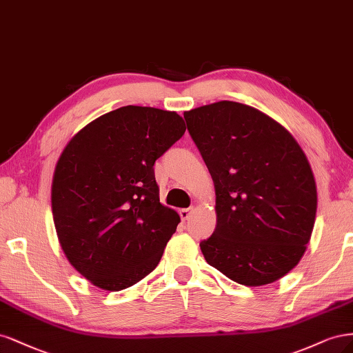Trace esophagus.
Returning a JSON list of instances; mask_svg holds the SVG:
<instances>
[{
    "mask_svg": "<svg viewBox=\"0 0 353 353\" xmlns=\"http://www.w3.org/2000/svg\"><path fill=\"white\" fill-rule=\"evenodd\" d=\"M193 212V208H183V210H180V217H181V220H188L189 217H190V214Z\"/></svg>",
    "mask_w": 353,
    "mask_h": 353,
    "instance_id": "1",
    "label": "esophagus"
}]
</instances>
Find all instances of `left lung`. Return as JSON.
I'll return each mask as SVG.
<instances>
[{"label":"left lung","mask_w":353,"mask_h":353,"mask_svg":"<svg viewBox=\"0 0 353 353\" xmlns=\"http://www.w3.org/2000/svg\"><path fill=\"white\" fill-rule=\"evenodd\" d=\"M183 116L215 188L217 225L199 243L207 263L243 286L286 276L305 254L316 212L302 148L276 120L239 102Z\"/></svg>","instance_id":"8db88e82"}]
</instances>
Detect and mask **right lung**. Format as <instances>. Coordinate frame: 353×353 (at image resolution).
Segmentation results:
<instances>
[{
    "label": "right lung",
    "instance_id": "obj_1",
    "mask_svg": "<svg viewBox=\"0 0 353 353\" xmlns=\"http://www.w3.org/2000/svg\"><path fill=\"white\" fill-rule=\"evenodd\" d=\"M186 130L174 111L128 105L90 121L61 152L52 177L57 236L70 264L119 292L158 265L180 223L160 202L154 164Z\"/></svg>",
    "mask_w": 353,
    "mask_h": 353
}]
</instances>
